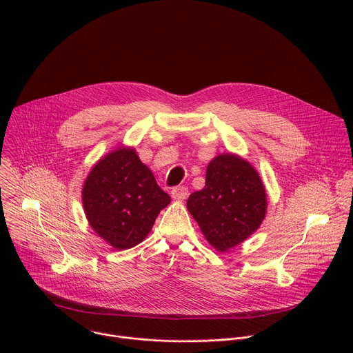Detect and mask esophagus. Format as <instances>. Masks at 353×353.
<instances>
[{
    "label": "esophagus",
    "instance_id": "34e87169",
    "mask_svg": "<svg viewBox=\"0 0 353 353\" xmlns=\"http://www.w3.org/2000/svg\"><path fill=\"white\" fill-rule=\"evenodd\" d=\"M188 195V188L185 185H179V187H174L172 190V196L174 199H179V201H183L185 199Z\"/></svg>",
    "mask_w": 353,
    "mask_h": 353
}]
</instances>
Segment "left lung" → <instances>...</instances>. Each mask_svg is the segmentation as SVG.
<instances>
[{"label":"left lung","instance_id":"1","mask_svg":"<svg viewBox=\"0 0 353 353\" xmlns=\"http://www.w3.org/2000/svg\"><path fill=\"white\" fill-rule=\"evenodd\" d=\"M187 208L205 239L226 251L261 225L267 198L259 173L236 155H219L207 168L205 187L194 191Z\"/></svg>","mask_w":353,"mask_h":353}]
</instances>
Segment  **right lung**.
Returning a JSON list of instances; mask_svg holds the SVG:
<instances>
[{
	"label": "right lung",
	"instance_id": "add662e5",
	"mask_svg": "<svg viewBox=\"0 0 353 353\" xmlns=\"http://www.w3.org/2000/svg\"><path fill=\"white\" fill-rule=\"evenodd\" d=\"M82 203L93 230L114 248L127 250L146 237L170 195L134 149L120 148L94 165Z\"/></svg>",
	"mask_w": 353,
	"mask_h": 353
}]
</instances>
